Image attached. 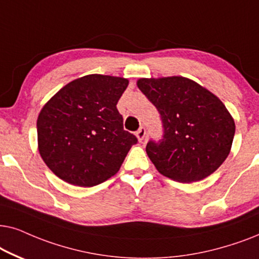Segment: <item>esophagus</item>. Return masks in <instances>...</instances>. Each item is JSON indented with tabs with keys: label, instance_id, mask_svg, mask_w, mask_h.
Segmentation results:
<instances>
[{
	"label": "esophagus",
	"instance_id": "obj_1",
	"mask_svg": "<svg viewBox=\"0 0 259 259\" xmlns=\"http://www.w3.org/2000/svg\"><path fill=\"white\" fill-rule=\"evenodd\" d=\"M136 137L137 140H139V142H142V141L144 140V137H146V129L144 127H140L139 130L136 132Z\"/></svg>",
	"mask_w": 259,
	"mask_h": 259
}]
</instances>
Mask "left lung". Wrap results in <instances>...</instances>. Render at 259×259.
I'll list each match as a JSON object with an SVG mask.
<instances>
[{
	"label": "left lung",
	"instance_id": "1",
	"mask_svg": "<svg viewBox=\"0 0 259 259\" xmlns=\"http://www.w3.org/2000/svg\"><path fill=\"white\" fill-rule=\"evenodd\" d=\"M136 84L156 106L163 123V140L146 148L158 173L186 184L214 173L229 156L236 132L225 104L181 75L140 78Z\"/></svg>",
	"mask_w": 259,
	"mask_h": 259
}]
</instances>
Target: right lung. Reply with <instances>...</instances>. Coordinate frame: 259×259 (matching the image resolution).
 Wrapping results in <instances>:
<instances>
[{
  "mask_svg": "<svg viewBox=\"0 0 259 259\" xmlns=\"http://www.w3.org/2000/svg\"><path fill=\"white\" fill-rule=\"evenodd\" d=\"M129 85L123 77L88 74L61 88L37 116V150L67 184L92 187L119 170L137 139L123 129L116 105Z\"/></svg>",
  "mask_w": 259,
  "mask_h": 259,
  "instance_id": "add662e5",
  "label": "right lung"
}]
</instances>
